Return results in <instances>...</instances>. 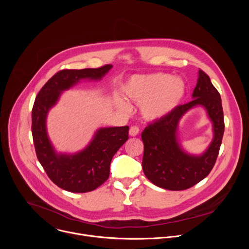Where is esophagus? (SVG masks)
<instances>
[{
  "label": "esophagus",
  "instance_id": "1",
  "mask_svg": "<svg viewBox=\"0 0 249 249\" xmlns=\"http://www.w3.org/2000/svg\"><path fill=\"white\" fill-rule=\"evenodd\" d=\"M139 132H140V130H139V128L137 126H132L130 128V130H129V135L132 136V137H135V136H137L139 134Z\"/></svg>",
  "mask_w": 249,
  "mask_h": 249
}]
</instances>
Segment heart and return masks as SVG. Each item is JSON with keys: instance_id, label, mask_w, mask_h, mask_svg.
<instances>
[{"instance_id": "1", "label": "heart", "mask_w": 249, "mask_h": 249, "mask_svg": "<svg viewBox=\"0 0 249 249\" xmlns=\"http://www.w3.org/2000/svg\"><path fill=\"white\" fill-rule=\"evenodd\" d=\"M121 91L125 98L139 103L144 118L158 120L176 108L184 95L185 85L177 77L155 73L132 77L122 86ZM116 105L121 109L128 108L123 98H117Z\"/></svg>"}]
</instances>
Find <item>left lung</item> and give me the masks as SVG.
<instances>
[{"instance_id":"1","label":"left lung","mask_w":249,"mask_h":249,"mask_svg":"<svg viewBox=\"0 0 249 249\" xmlns=\"http://www.w3.org/2000/svg\"><path fill=\"white\" fill-rule=\"evenodd\" d=\"M192 98L190 102L177 106L167 116L150 124L142 133L144 173L160 188L178 191L194 186L210 173L219 155L225 131L222 99L202 70L198 72ZM197 106L204 108L212 122L213 140L201 155H192L182 148L177 131L184 114Z\"/></svg>"}]
</instances>
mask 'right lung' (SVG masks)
<instances>
[{
	"label": "right lung",
	"mask_w": 249,
	"mask_h": 249,
	"mask_svg": "<svg viewBox=\"0 0 249 249\" xmlns=\"http://www.w3.org/2000/svg\"><path fill=\"white\" fill-rule=\"evenodd\" d=\"M112 65L97 69L62 70L40 89L32 108V137L37 159L49 178L60 188L85 193L96 189L107 180L113 156L128 140V126L99 128L89 144L75 154L57 153L47 134L49 110L58 102L63 91L82 80L100 81Z\"/></svg>",
	"instance_id": "1"
}]
</instances>
